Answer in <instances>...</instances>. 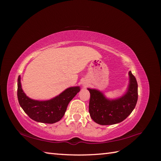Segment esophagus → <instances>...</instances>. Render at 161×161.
I'll return each instance as SVG.
<instances>
[{
  "label": "esophagus",
  "mask_w": 161,
  "mask_h": 161,
  "mask_svg": "<svg viewBox=\"0 0 161 161\" xmlns=\"http://www.w3.org/2000/svg\"><path fill=\"white\" fill-rule=\"evenodd\" d=\"M88 86H89L88 82H84V83H83V86L85 87H85H87Z\"/></svg>",
  "instance_id": "obj_1"
}]
</instances>
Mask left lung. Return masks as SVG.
<instances>
[{"label":"left lung","mask_w":161,"mask_h":161,"mask_svg":"<svg viewBox=\"0 0 161 161\" xmlns=\"http://www.w3.org/2000/svg\"><path fill=\"white\" fill-rule=\"evenodd\" d=\"M129 84L120 97L109 99L101 91L89 89V114L95 122L100 125H113L124 121L135 108L138 101V83L131 71L128 72Z\"/></svg>","instance_id":"8db88e82"}]
</instances>
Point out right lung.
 I'll return each mask as SVG.
<instances>
[{
  "label": "right lung",
  "mask_w": 161,
  "mask_h": 161,
  "mask_svg": "<svg viewBox=\"0 0 161 161\" xmlns=\"http://www.w3.org/2000/svg\"><path fill=\"white\" fill-rule=\"evenodd\" d=\"M80 90V86L69 87L60 95L46 101L32 99L22 89L21 76L17 80V97L21 108L33 120L44 124H53L64 115L70 101Z\"/></svg>",
  "instance_id": "add662e5"
}]
</instances>
